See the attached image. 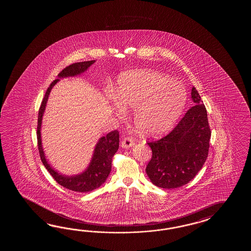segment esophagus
I'll use <instances>...</instances> for the list:
<instances>
[{
	"label": "esophagus",
	"mask_w": 251,
	"mask_h": 251,
	"mask_svg": "<svg viewBox=\"0 0 251 251\" xmlns=\"http://www.w3.org/2000/svg\"><path fill=\"white\" fill-rule=\"evenodd\" d=\"M133 145H134V142H133V138L130 137V136H126L121 141V146L123 148H129V147H132Z\"/></svg>",
	"instance_id": "esophagus-1"
}]
</instances>
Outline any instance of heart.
<instances>
[{
	"instance_id": "1",
	"label": "heart",
	"mask_w": 251,
	"mask_h": 251,
	"mask_svg": "<svg viewBox=\"0 0 251 251\" xmlns=\"http://www.w3.org/2000/svg\"><path fill=\"white\" fill-rule=\"evenodd\" d=\"M116 97L121 107L135 110V126L146 135L169 131L187 101L183 84L151 71L123 74L118 79Z\"/></svg>"
}]
</instances>
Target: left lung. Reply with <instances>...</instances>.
Segmentation results:
<instances>
[{
  "instance_id": "1",
  "label": "left lung",
  "mask_w": 251,
  "mask_h": 251,
  "mask_svg": "<svg viewBox=\"0 0 251 251\" xmlns=\"http://www.w3.org/2000/svg\"><path fill=\"white\" fill-rule=\"evenodd\" d=\"M194 105L165 136L147 142L151 159L145 171L151 181L161 188L187 184L202 169L208 157L211 129L206 108L195 87Z\"/></svg>"
}]
</instances>
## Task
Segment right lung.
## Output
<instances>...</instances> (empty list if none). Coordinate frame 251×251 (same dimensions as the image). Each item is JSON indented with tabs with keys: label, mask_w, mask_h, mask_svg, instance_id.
Masks as SVG:
<instances>
[{
	"label": "right lung",
	"mask_w": 251,
	"mask_h": 251,
	"mask_svg": "<svg viewBox=\"0 0 251 251\" xmlns=\"http://www.w3.org/2000/svg\"><path fill=\"white\" fill-rule=\"evenodd\" d=\"M94 62H95L94 60H91L87 62H80V63L71 64L69 66L65 67L64 70H62L59 73L58 76L61 78V77L80 75L88 69ZM58 80L59 79L53 80L48 87V91L45 94L41 106L38 110L37 137H38V151L40 155V159L42 160L43 164L46 167L48 172L51 174V176H53L54 180L57 182L59 185L75 192H90L100 187L102 184L106 181L107 176L111 171L113 156L117 152L119 147V133L118 130H115L107 133L106 136H103L100 139L94 151V154L92 157L91 164L86 170L85 172L81 173L80 175L75 176H63L53 170L48 164V161L46 160V157L44 155L42 145H41L40 129H41L43 113L45 111L48 95L53 86Z\"/></svg>",
	"instance_id": "obj_1"
}]
</instances>
